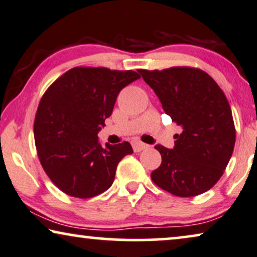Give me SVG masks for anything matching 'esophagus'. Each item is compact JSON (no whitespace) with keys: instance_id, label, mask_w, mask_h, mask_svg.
I'll return each mask as SVG.
<instances>
[{"instance_id":"esophagus-1","label":"esophagus","mask_w":257,"mask_h":257,"mask_svg":"<svg viewBox=\"0 0 257 257\" xmlns=\"http://www.w3.org/2000/svg\"><path fill=\"white\" fill-rule=\"evenodd\" d=\"M132 144H133V149L135 153H140V151H142L148 148V144L141 142V141H133Z\"/></svg>"}]
</instances>
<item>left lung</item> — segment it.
<instances>
[{
  "mask_svg": "<svg viewBox=\"0 0 257 257\" xmlns=\"http://www.w3.org/2000/svg\"><path fill=\"white\" fill-rule=\"evenodd\" d=\"M139 72L160 97L165 113L183 128L175 136L173 149L155 147L162 164L151 172L153 182L177 197H194L212 189L235 146V125L225 93L200 68Z\"/></svg>",
  "mask_w": 257,
  "mask_h": 257,
  "instance_id": "left-lung-1",
  "label": "left lung"
}]
</instances>
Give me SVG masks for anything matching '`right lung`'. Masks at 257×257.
I'll list each match as a JSON object with an SVG mask.
<instances>
[{"instance_id": "1", "label": "right lung", "mask_w": 257, "mask_h": 257, "mask_svg": "<svg viewBox=\"0 0 257 257\" xmlns=\"http://www.w3.org/2000/svg\"><path fill=\"white\" fill-rule=\"evenodd\" d=\"M141 75L107 67H73L43 94L34 122L39 162L67 196L87 199L109 189L118 162L133 154L129 142L106 143L97 133L113 111L117 94Z\"/></svg>"}]
</instances>
